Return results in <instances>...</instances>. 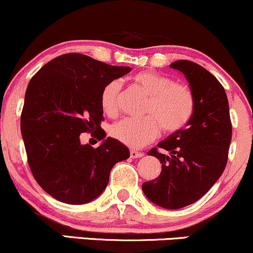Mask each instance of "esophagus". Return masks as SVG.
I'll return each mask as SVG.
<instances>
[{"label":"esophagus","mask_w":253,"mask_h":253,"mask_svg":"<svg viewBox=\"0 0 253 253\" xmlns=\"http://www.w3.org/2000/svg\"><path fill=\"white\" fill-rule=\"evenodd\" d=\"M129 156H130V158H133V159H136V158L144 157V153H142V152L135 151V150H130Z\"/></svg>","instance_id":"1"}]
</instances>
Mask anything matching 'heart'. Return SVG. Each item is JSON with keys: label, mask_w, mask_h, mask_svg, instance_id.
I'll list each match as a JSON object with an SVG mask.
<instances>
[{"label": "heart", "mask_w": 253, "mask_h": 253, "mask_svg": "<svg viewBox=\"0 0 253 253\" xmlns=\"http://www.w3.org/2000/svg\"><path fill=\"white\" fill-rule=\"evenodd\" d=\"M133 82L148 95L142 119L126 118L111 127V134L121 144L139 148L158 138L160 127L174 133L187 126L194 114V96L190 87L175 84L172 78L156 72H141ZM123 96V82L112 80L102 88L100 102L106 114H118Z\"/></svg>", "instance_id": "heart-1"}]
</instances>
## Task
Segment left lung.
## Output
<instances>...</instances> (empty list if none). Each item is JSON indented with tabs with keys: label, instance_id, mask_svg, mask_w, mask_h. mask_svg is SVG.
I'll return each instance as SVG.
<instances>
[{
	"label": "left lung",
	"instance_id": "left-lung-1",
	"mask_svg": "<svg viewBox=\"0 0 253 253\" xmlns=\"http://www.w3.org/2000/svg\"><path fill=\"white\" fill-rule=\"evenodd\" d=\"M169 67L187 79L194 96V114L187 126L152 148L163 164L160 175L142 184L145 196L161 208L176 210L199 200L223 174L232 138L229 101L224 87L192 61Z\"/></svg>",
	"mask_w": 253,
	"mask_h": 253
}]
</instances>
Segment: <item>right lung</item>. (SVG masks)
Segmentation results:
<instances>
[{
    "label": "right lung",
    "instance_id": "obj_1",
    "mask_svg": "<svg viewBox=\"0 0 253 253\" xmlns=\"http://www.w3.org/2000/svg\"><path fill=\"white\" fill-rule=\"evenodd\" d=\"M130 72L84 54H63L36 73L24 96L21 133L35 180L59 202L81 205L103 192L112 167L129 158L124 144L107 138L99 147L80 134L101 129L102 88Z\"/></svg>",
    "mask_w": 253,
    "mask_h": 253
}]
</instances>
